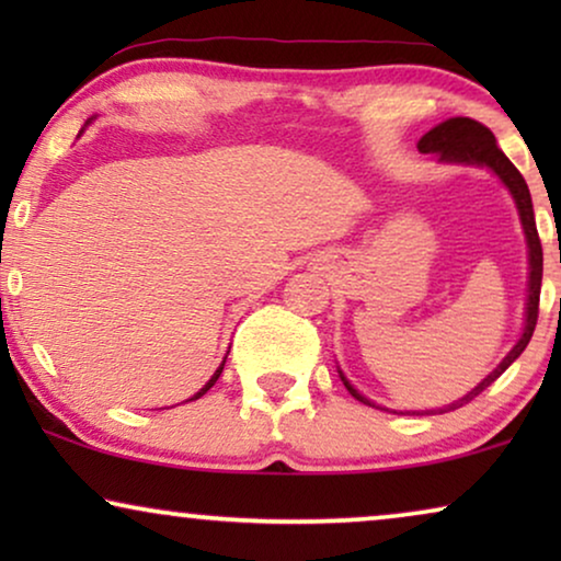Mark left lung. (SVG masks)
<instances>
[{
    "mask_svg": "<svg viewBox=\"0 0 561 561\" xmlns=\"http://www.w3.org/2000/svg\"><path fill=\"white\" fill-rule=\"evenodd\" d=\"M416 148H419V152H424V156H436V158H439V163L488 168L490 173H495L497 181H501L503 186L508 188V194L513 196V202H516L518 219H520V227H524L526 248H528L526 311H524V332H520L518 342L513 344V350L508 352V355H505L501 363L495 365L493 373H488L485 378L478 382V386H474L472 390H467V393L462 398H457V401L442 405V409L401 411V413H416V416H424V413H447V411L459 409V405L470 403L474 396H480L482 390L490 386V382H495L497 378H501V375L508 370V367L520 357V352H524L526 344L531 342V334H534V329H536V319H539V294H541L543 252H541L539 232H536L531 194H528V186H526L524 175H520L518 168L513 165L508 158H505V152L497 148L495 135L490 133L485 125H480V122H474L470 117H451L447 122H442V125H436V127L428 129V133L416 142ZM336 373H340L344 388H347L350 393L355 396L359 403L373 405V409H380V411H388V409H382V405H378L375 401H370V398H367V396L359 393V390L352 386V382L347 380V375H344L340 367H336Z\"/></svg>",
    "mask_w": 561,
    "mask_h": 561,
    "instance_id": "8db88e82",
    "label": "left lung"
}]
</instances>
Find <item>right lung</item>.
<instances>
[{"label":"right lung","mask_w":561,"mask_h":561,"mask_svg":"<svg viewBox=\"0 0 561 561\" xmlns=\"http://www.w3.org/2000/svg\"><path fill=\"white\" fill-rule=\"evenodd\" d=\"M91 119H94V117H91ZM91 119H89V122H87V125H91ZM87 125H83V127H87ZM81 133H83V129H81ZM81 133H79V135H81ZM227 355H229V352H227ZM227 355H225V359H221V365H219V367H217V370H214V375H211V378H209V382H206V386H204V388H202V390H198V393H194V396H191V398H188V401H196V398H202V396H204V393H206V390H209V388H211V386H214V382H217V380H219V375H221V370H225V363H227Z\"/></svg>","instance_id":"obj_1"}]
</instances>
